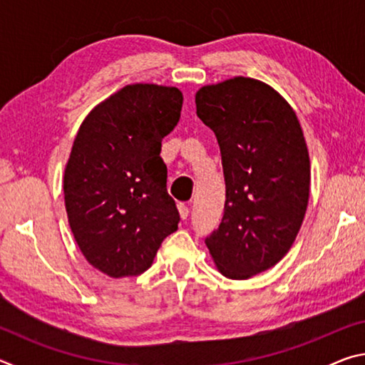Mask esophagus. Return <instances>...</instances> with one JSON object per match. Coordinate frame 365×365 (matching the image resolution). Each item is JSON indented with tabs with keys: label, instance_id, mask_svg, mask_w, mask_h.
Segmentation results:
<instances>
[{
	"label": "esophagus",
	"instance_id": "1",
	"mask_svg": "<svg viewBox=\"0 0 365 365\" xmlns=\"http://www.w3.org/2000/svg\"><path fill=\"white\" fill-rule=\"evenodd\" d=\"M178 214H180L182 220H187L188 214H190V209H188V206H185V205H178Z\"/></svg>",
	"mask_w": 365,
	"mask_h": 365
}]
</instances>
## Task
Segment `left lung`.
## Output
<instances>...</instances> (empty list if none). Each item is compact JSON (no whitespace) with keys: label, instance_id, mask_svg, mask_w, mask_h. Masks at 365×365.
Masks as SVG:
<instances>
[{"label":"left lung","instance_id":"1","mask_svg":"<svg viewBox=\"0 0 365 365\" xmlns=\"http://www.w3.org/2000/svg\"><path fill=\"white\" fill-rule=\"evenodd\" d=\"M195 101L225 177L224 217L206 246L222 275L246 280L282 261L302 225L311 187L304 135L288 101L261 80L201 86Z\"/></svg>","mask_w":365,"mask_h":365}]
</instances>
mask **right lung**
Returning a JSON list of instances; mask_svg holds the SVG:
<instances>
[{
    "label": "right lung",
    "instance_id": "1",
    "mask_svg": "<svg viewBox=\"0 0 365 365\" xmlns=\"http://www.w3.org/2000/svg\"><path fill=\"white\" fill-rule=\"evenodd\" d=\"M183 104L175 86L127 85L90 110L64 170V201L80 251L113 279L151 267L180 215L168 193L160 143Z\"/></svg>",
    "mask_w": 365,
    "mask_h": 365
}]
</instances>
